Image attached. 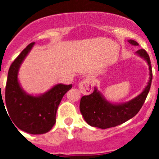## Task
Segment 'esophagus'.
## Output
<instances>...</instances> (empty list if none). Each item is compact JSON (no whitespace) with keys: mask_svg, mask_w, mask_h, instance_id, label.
I'll use <instances>...</instances> for the list:
<instances>
[{"mask_svg":"<svg viewBox=\"0 0 159 159\" xmlns=\"http://www.w3.org/2000/svg\"><path fill=\"white\" fill-rule=\"evenodd\" d=\"M80 92L84 95H88L92 92V83L90 79H84V80L79 83Z\"/></svg>","mask_w":159,"mask_h":159,"instance_id":"obj_1","label":"esophagus"}]
</instances>
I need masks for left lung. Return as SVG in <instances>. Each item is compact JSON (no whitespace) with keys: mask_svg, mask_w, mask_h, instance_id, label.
<instances>
[{"mask_svg":"<svg viewBox=\"0 0 159 159\" xmlns=\"http://www.w3.org/2000/svg\"><path fill=\"white\" fill-rule=\"evenodd\" d=\"M131 45L139 46V43L133 40H129ZM147 62L149 67V80L147 86L143 92L130 100L124 102H114L108 101L96 87L94 92L81 98L80 110L84 120L92 127L107 129L116 127L127 122L139 111L146 100L151 88L152 81V69L148 54L144 49H139L135 52Z\"/></svg>","mask_w":159,"mask_h":159,"instance_id":"obj_1","label":"left lung"}]
</instances>
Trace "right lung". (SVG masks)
<instances>
[{
	"label": "right lung",
	"mask_w": 159,
	"mask_h": 159,
	"mask_svg": "<svg viewBox=\"0 0 159 159\" xmlns=\"http://www.w3.org/2000/svg\"><path fill=\"white\" fill-rule=\"evenodd\" d=\"M34 44L31 43L25 48L9 67L5 103L8 116L16 125L15 127L31 134H41L49 131L56 123L59 104L66 92L72 88V84H57L39 95L25 92L20 84L18 74L22 63Z\"/></svg>",
	"instance_id": "right-lung-1"
}]
</instances>
